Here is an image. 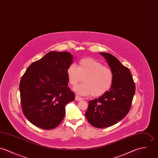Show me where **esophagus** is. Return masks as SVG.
<instances>
[{"instance_id": "34e87169", "label": "esophagus", "mask_w": 158, "mask_h": 158, "mask_svg": "<svg viewBox=\"0 0 158 158\" xmlns=\"http://www.w3.org/2000/svg\"><path fill=\"white\" fill-rule=\"evenodd\" d=\"M75 100L77 101H81L83 100V99H82V98L79 97V96H76V97H75Z\"/></svg>"}]
</instances>
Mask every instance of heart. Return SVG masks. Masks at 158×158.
Returning <instances> with one entry per match:
<instances>
[{
  "instance_id": "obj_1",
  "label": "heart",
  "mask_w": 158,
  "mask_h": 158,
  "mask_svg": "<svg viewBox=\"0 0 158 158\" xmlns=\"http://www.w3.org/2000/svg\"><path fill=\"white\" fill-rule=\"evenodd\" d=\"M68 81L71 86L75 87L82 81L74 90L79 94L99 97L107 93L111 87L114 74L112 70L99 61L91 57L81 59L77 67L71 64L67 70Z\"/></svg>"
}]
</instances>
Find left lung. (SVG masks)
Masks as SVG:
<instances>
[{
  "label": "left lung",
  "instance_id": "left-lung-1",
  "mask_svg": "<svg viewBox=\"0 0 158 158\" xmlns=\"http://www.w3.org/2000/svg\"><path fill=\"white\" fill-rule=\"evenodd\" d=\"M114 74L110 89L105 94L89 101L85 113L88 123L102 128L118 123L128 113L135 93V84L128 69L111 54L100 53Z\"/></svg>",
  "mask_w": 158,
  "mask_h": 158
}]
</instances>
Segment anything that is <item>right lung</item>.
I'll use <instances>...</instances> for the list:
<instances>
[{
	"instance_id": "obj_1",
	"label": "right lung",
	"mask_w": 158,
	"mask_h": 158,
	"mask_svg": "<svg viewBox=\"0 0 158 158\" xmlns=\"http://www.w3.org/2000/svg\"><path fill=\"white\" fill-rule=\"evenodd\" d=\"M73 59L69 52H50L32 63L23 75L19 84L22 108L36 127L51 130L58 126L65 106L74 101L67 75Z\"/></svg>"
}]
</instances>
